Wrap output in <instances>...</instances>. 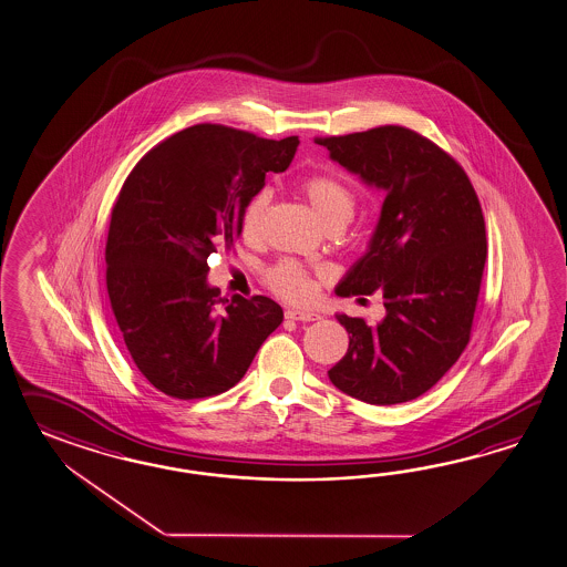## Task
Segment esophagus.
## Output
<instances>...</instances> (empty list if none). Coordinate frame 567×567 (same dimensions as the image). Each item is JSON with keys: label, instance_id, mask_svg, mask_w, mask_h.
Masks as SVG:
<instances>
[{"label": "esophagus", "instance_id": "1", "mask_svg": "<svg viewBox=\"0 0 567 567\" xmlns=\"http://www.w3.org/2000/svg\"><path fill=\"white\" fill-rule=\"evenodd\" d=\"M285 316H287V319H292V321H318V319H321L319 313L301 311V309H287Z\"/></svg>", "mask_w": 567, "mask_h": 567}]
</instances>
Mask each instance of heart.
Listing matches in <instances>:
<instances>
[{
  "mask_svg": "<svg viewBox=\"0 0 567 567\" xmlns=\"http://www.w3.org/2000/svg\"><path fill=\"white\" fill-rule=\"evenodd\" d=\"M301 193L316 210L319 221L326 227L332 223H348L354 215V194L344 182L330 174H316L301 182ZM270 203L268 190H258L249 196L246 207L241 210V234L254 239L260 234L264 213ZM268 285L280 295L295 303H303L313 295V280L299 268L297 264L282 262L275 266L268 275Z\"/></svg>",
  "mask_w": 567,
  "mask_h": 567,
  "instance_id": "1",
  "label": "heart"
}]
</instances>
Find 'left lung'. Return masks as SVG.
<instances>
[{
	"label": "left lung",
	"mask_w": 567,
	"mask_h": 567,
	"mask_svg": "<svg viewBox=\"0 0 567 567\" xmlns=\"http://www.w3.org/2000/svg\"><path fill=\"white\" fill-rule=\"evenodd\" d=\"M316 143L385 196L367 251L336 285L342 297L379 290L385 318L336 313L350 344L328 377L373 405L415 400L470 342L487 254L477 194L451 155L403 126Z\"/></svg>",
	"instance_id": "obj_1"
}]
</instances>
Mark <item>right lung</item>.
Instances as JSON below:
<instances>
[{
    "instance_id": "add662e5",
    "label": "right lung",
    "mask_w": 567,
    "mask_h": 567,
    "mask_svg": "<svg viewBox=\"0 0 567 567\" xmlns=\"http://www.w3.org/2000/svg\"><path fill=\"white\" fill-rule=\"evenodd\" d=\"M299 138L194 125L147 153L112 208L106 287L138 371L176 400L219 395L241 381L282 323L272 299L231 295L217 307L208 256L231 249L241 210L268 172L290 166Z\"/></svg>"
}]
</instances>
